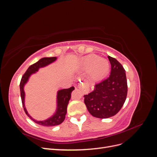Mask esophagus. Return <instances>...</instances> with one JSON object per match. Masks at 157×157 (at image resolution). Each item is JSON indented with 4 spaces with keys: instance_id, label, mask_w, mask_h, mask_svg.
<instances>
[{
    "instance_id": "34e87169",
    "label": "esophagus",
    "mask_w": 157,
    "mask_h": 157,
    "mask_svg": "<svg viewBox=\"0 0 157 157\" xmlns=\"http://www.w3.org/2000/svg\"><path fill=\"white\" fill-rule=\"evenodd\" d=\"M79 88L82 89V90L83 91L84 93H88L89 92V88L87 86V85L84 84L83 82L82 83H80V84L78 85Z\"/></svg>"
}]
</instances>
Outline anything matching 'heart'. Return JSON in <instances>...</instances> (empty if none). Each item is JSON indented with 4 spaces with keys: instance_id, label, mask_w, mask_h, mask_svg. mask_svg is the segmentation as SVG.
<instances>
[{
    "instance_id": "b5f03b06",
    "label": "heart",
    "mask_w": 157,
    "mask_h": 157,
    "mask_svg": "<svg viewBox=\"0 0 157 157\" xmlns=\"http://www.w3.org/2000/svg\"><path fill=\"white\" fill-rule=\"evenodd\" d=\"M85 68L89 69V75L94 80H99L105 76L109 69V63L105 59L99 58L98 56L90 55L84 61Z\"/></svg>"
}]
</instances>
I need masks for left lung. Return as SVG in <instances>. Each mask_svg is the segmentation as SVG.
Returning a JSON list of instances; mask_svg holds the SVG:
<instances>
[{
  "mask_svg": "<svg viewBox=\"0 0 157 157\" xmlns=\"http://www.w3.org/2000/svg\"><path fill=\"white\" fill-rule=\"evenodd\" d=\"M108 59L111 65L109 77L95 85L92 92L84 96L89 113L99 118H107L118 113L128 92L125 69L115 58L108 56Z\"/></svg>",
  "mask_w": 157,
  "mask_h": 157,
  "instance_id": "8db88e82",
  "label": "left lung"
}]
</instances>
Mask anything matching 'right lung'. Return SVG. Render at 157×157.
Listing matches in <instances>:
<instances>
[{"label": "right lung", "instance_id": "right-lung-1", "mask_svg": "<svg viewBox=\"0 0 157 157\" xmlns=\"http://www.w3.org/2000/svg\"><path fill=\"white\" fill-rule=\"evenodd\" d=\"M57 59L56 57H51V58H43L40 59L39 61H38L35 63L31 65L30 67L27 69L26 72L23 75V77L21 79V82L20 84V94H21V98L22 101V105L23 107V109L26 113V115L29 117L32 121H34L38 124L44 126H54L60 124L62 123L65 118V115L67 114V108L69 101L71 99V92L74 90L75 88L71 86L69 88L60 90L58 92V95H57V109L54 115L52 117L48 118L46 121H38L33 118L27 113L24 103V99H25V92L23 90V87L25 83L28 81L30 76L33 74L36 73L38 71L39 68L45 67V66L50 64L51 63L54 62Z\"/></svg>", "mask_w": 157, "mask_h": 157}]
</instances>
